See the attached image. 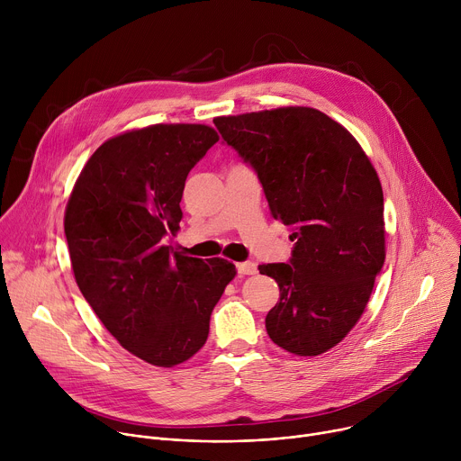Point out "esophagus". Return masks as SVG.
I'll return each mask as SVG.
<instances>
[{"mask_svg": "<svg viewBox=\"0 0 461 461\" xmlns=\"http://www.w3.org/2000/svg\"><path fill=\"white\" fill-rule=\"evenodd\" d=\"M237 272L239 276H255L257 274V265L255 262H239L237 265Z\"/></svg>", "mask_w": 461, "mask_h": 461, "instance_id": "1", "label": "esophagus"}]
</instances>
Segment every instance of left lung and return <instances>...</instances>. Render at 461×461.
<instances>
[{
  "label": "left lung",
  "instance_id": "left-lung-1",
  "mask_svg": "<svg viewBox=\"0 0 461 461\" xmlns=\"http://www.w3.org/2000/svg\"><path fill=\"white\" fill-rule=\"evenodd\" d=\"M224 142L253 167L276 221L295 240L288 262L260 265L279 303L270 339L295 356H319L356 326L384 262L383 189L348 131L312 107L219 116Z\"/></svg>",
  "mask_w": 461,
  "mask_h": 461
}]
</instances>
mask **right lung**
Wrapping results in <instances>:
<instances>
[{"instance_id": "add662e5", "label": "right lung", "mask_w": 461, "mask_h": 461, "mask_svg": "<svg viewBox=\"0 0 461 461\" xmlns=\"http://www.w3.org/2000/svg\"><path fill=\"white\" fill-rule=\"evenodd\" d=\"M219 140L203 123H155L104 142L65 208L77 285L109 334L155 366L199 352L235 267L166 244L180 230L187 173Z\"/></svg>"}]
</instances>
